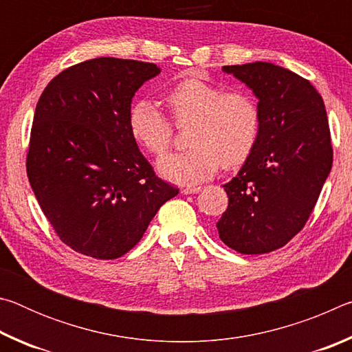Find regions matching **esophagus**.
<instances>
[{
	"mask_svg": "<svg viewBox=\"0 0 352 352\" xmlns=\"http://www.w3.org/2000/svg\"><path fill=\"white\" fill-rule=\"evenodd\" d=\"M199 190H201V186H184L182 188V192L183 194H197Z\"/></svg>",
	"mask_w": 352,
	"mask_h": 352,
	"instance_id": "obj_1",
	"label": "esophagus"
}]
</instances>
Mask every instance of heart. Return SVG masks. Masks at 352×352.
Segmentation results:
<instances>
[{
	"label": "heart",
	"instance_id": "heart-1",
	"mask_svg": "<svg viewBox=\"0 0 352 352\" xmlns=\"http://www.w3.org/2000/svg\"><path fill=\"white\" fill-rule=\"evenodd\" d=\"M177 122H189L188 151L158 162L164 178L177 183H199L216 174L220 164L236 168L252 155L259 138L261 113L252 94L225 91L200 77H184L164 94ZM133 140L152 155L170 147L172 124L151 100H138L129 113Z\"/></svg>",
	"mask_w": 352,
	"mask_h": 352
}]
</instances>
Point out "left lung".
<instances>
[{
  "mask_svg": "<svg viewBox=\"0 0 352 352\" xmlns=\"http://www.w3.org/2000/svg\"><path fill=\"white\" fill-rule=\"evenodd\" d=\"M253 91L259 138L233 180L217 222L225 245L242 254L284 247L300 233L332 168L331 132L320 93L292 71L267 62L223 67Z\"/></svg>",
  "mask_w": 352,
  "mask_h": 352,
  "instance_id": "8db88e82",
  "label": "left lung"
}]
</instances>
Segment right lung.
Listing matches in <instances>:
<instances>
[{
    "label": "right lung",
    "instance_id": "obj_1",
    "mask_svg": "<svg viewBox=\"0 0 352 352\" xmlns=\"http://www.w3.org/2000/svg\"><path fill=\"white\" fill-rule=\"evenodd\" d=\"M153 63L98 57L56 76L38 99L28 178L52 228L77 253L116 259L178 189L155 175L129 129Z\"/></svg>",
    "mask_w": 352,
    "mask_h": 352
}]
</instances>
